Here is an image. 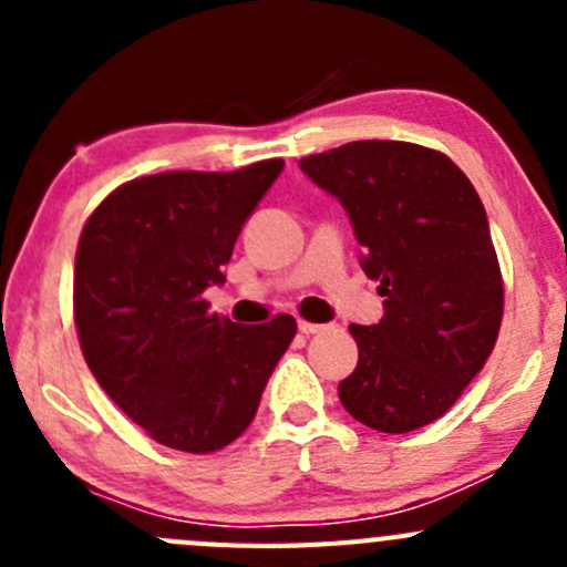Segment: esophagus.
I'll list each match as a JSON object with an SVG mask.
<instances>
[{"instance_id": "obj_1", "label": "esophagus", "mask_w": 567, "mask_h": 567, "mask_svg": "<svg viewBox=\"0 0 567 567\" xmlns=\"http://www.w3.org/2000/svg\"><path fill=\"white\" fill-rule=\"evenodd\" d=\"M326 326H320V323H310V320H299V331L305 337H312V334H320V331H323Z\"/></svg>"}]
</instances>
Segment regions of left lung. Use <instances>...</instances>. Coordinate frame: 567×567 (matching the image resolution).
Returning a JSON list of instances; mask_svg holds the SVG:
<instances>
[{
  "instance_id": "1",
  "label": "left lung",
  "mask_w": 567,
  "mask_h": 567,
  "mask_svg": "<svg viewBox=\"0 0 567 567\" xmlns=\"http://www.w3.org/2000/svg\"><path fill=\"white\" fill-rule=\"evenodd\" d=\"M299 167L348 210L384 296L379 323L348 326L359 362L337 386L340 403L381 433L431 425L483 370L505 310L477 192L444 153L414 142H348Z\"/></svg>"
}]
</instances>
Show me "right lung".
I'll use <instances>...</instances> for the list:
<instances>
[{"label":"right lung","mask_w":567,"mask_h":567,"mask_svg":"<svg viewBox=\"0 0 567 567\" xmlns=\"http://www.w3.org/2000/svg\"><path fill=\"white\" fill-rule=\"evenodd\" d=\"M282 164L136 177L84 221L73 268L84 362L164 447L205 455L236 442L296 337L290 316L238 326L203 299L225 282L221 266Z\"/></svg>","instance_id":"add662e5"}]
</instances>
